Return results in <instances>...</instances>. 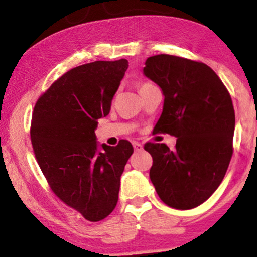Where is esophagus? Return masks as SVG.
<instances>
[{
    "label": "esophagus",
    "instance_id": "34e87169",
    "mask_svg": "<svg viewBox=\"0 0 257 257\" xmlns=\"http://www.w3.org/2000/svg\"><path fill=\"white\" fill-rule=\"evenodd\" d=\"M133 147H134L135 151H141L143 150V145L140 143H133Z\"/></svg>",
    "mask_w": 257,
    "mask_h": 257
}]
</instances>
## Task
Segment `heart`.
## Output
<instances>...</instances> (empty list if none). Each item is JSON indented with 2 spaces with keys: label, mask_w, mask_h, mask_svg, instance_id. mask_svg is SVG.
Here are the masks:
<instances>
[{
  "label": "heart",
  "mask_w": 257,
  "mask_h": 257,
  "mask_svg": "<svg viewBox=\"0 0 257 257\" xmlns=\"http://www.w3.org/2000/svg\"><path fill=\"white\" fill-rule=\"evenodd\" d=\"M144 85H145V84H144Z\"/></svg>",
  "instance_id": "b5f03b06"
}]
</instances>
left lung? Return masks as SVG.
I'll list each match as a JSON object with an SVG mask.
<instances>
[{
    "label": "left lung",
    "instance_id": "obj_1",
    "mask_svg": "<svg viewBox=\"0 0 257 257\" xmlns=\"http://www.w3.org/2000/svg\"><path fill=\"white\" fill-rule=\"evenodd\" d=\"M164 95L156 133L178 138L175 150L147 143L151 179L159 198L187 210L204 203L219 187L231 161L235 116L232 99L208 65L159 54L143 70Z\"/></svg>",
    "mask_w": 257,
    "mask_h": 257
}]
</instances>
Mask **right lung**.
<instances>
[{
	"label": "right lung",
	"instance_id": "add662e5",
	"mask_svg": "<svg viewBox=\"0 0 257 257\" xmlns=\"http://www.w3.org/2000/svg\"><path fill=\"white\" fill-rule=\"evenodd\" d=\"M126 69L125 59L75 67L37 100L32 114V147L53 192L93 222L116 208L120 176L134 151L126 140L108 146L95 137Z\"/></svg>",
	"mask_w": 257,
	"mask_h": 257
}]
</instances>
